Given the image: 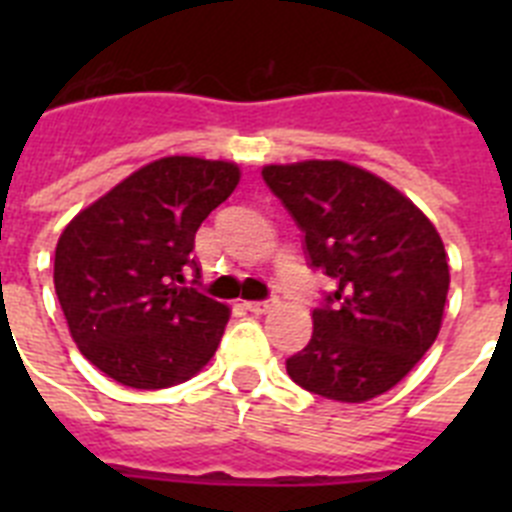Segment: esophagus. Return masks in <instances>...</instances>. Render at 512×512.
I'll return each instance as SVG.
<instances>
[{
  "mask_svg": "<svg viewBox=\"0 0 512 512\" xmlns=\"http://www.w3.org/2000/svg\"><path fill=\"white\" fill-rule=\"evenodd\" d=\"M271 305H274V300H251V302H243V307H246L248 312H253V315H264V312L271 310Z\"/></svg>",
  "mask_w": 512,
  "mask_h": 512,
  "instance_id": "1",
  "label": "esophagus"
}]
</instances>
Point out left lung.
Returning a JSON list of instances; mask_svg holds the SVG:
<instances>
[{
    "instance_id": "8db88e82",
    "label": "left lung",
    "mask_w": 512,
    "mask_h": 512,
    "mask_svg": "<svg viewBox=\"0 0 512 512\" xmlns=\"http://www.w3.org/2000/svg\"><path fill=\"white\" fill-rule=\"evenodd\" d=\"M305 233L310 269L336 289L312 310V338L287 359L307 392L364 402L392 390L441 330L449 261L441 235L405 194L343 161L264 166Z\"/></svg>"
}]
</instances>
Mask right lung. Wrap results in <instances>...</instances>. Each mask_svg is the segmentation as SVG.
<instances>
[{
    "label": "right lung",
    "mask_w": 512,
    "mask_h": 512,
    "mask_svg": "<svg viewBox=\"0 0 512 512\" xmlns=\"http://www.w3.org/2000/svg\"><path fill=\"white\" fill-rule=\"evenodd\" d=\"M241 179L228 161L158 158L81 210L58 238L53 282L71 338L99 372L164 390L212 359L230 310L184 287L194 233Z\"/></svg>",
    "instance_id": "obj_1"
}]
</instances>
